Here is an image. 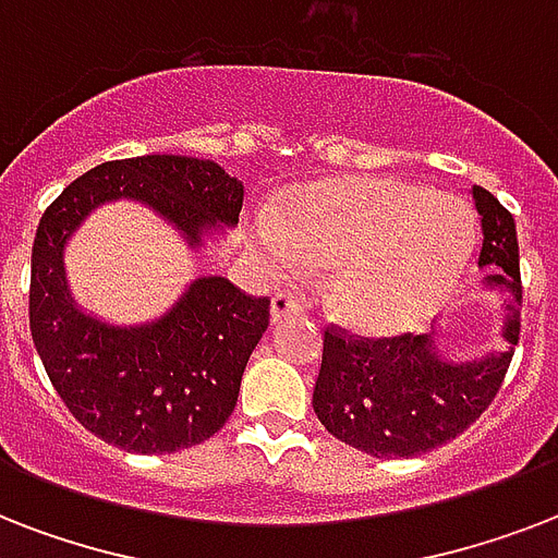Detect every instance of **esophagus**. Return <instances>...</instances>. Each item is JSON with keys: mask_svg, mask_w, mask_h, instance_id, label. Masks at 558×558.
Masks as SVG:
<instances>
[{"mask_svg": "<svg viewBox=\"0 0 558 558\" xmlns=\"http://www.w3.org/2000/svg\"><path fill=\"white\" fill-rule=\"evenodd\" d=\"M298 315H304L301 301H295L289 292H275L271 295V322H289V318H298Z\"/></svg>", "mask_w": 558, "mask_h": 558, "instance_id": "obj_1", "label": "esophagus"}]
</instances>
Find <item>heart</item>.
Masks as SVG:
<instances>
[{
  "label": "heart",
  "instance_id": "b5f03b06",
  "mask_svg": "<svg viewBox=\"0 0 558 558\" xmlns=\"http://www.w3.org/2000/svg\"><path fill=\"white\" fill-rule=\"evenodd\" d=\"M271 266L330 269L332 313L353 330L393 332L449 295L475 248L460 199L385 177H344L292 191L260 228Z\"/></svg>",
  "mask_w": 558,
  "mask_h": 558
}]
</instances>
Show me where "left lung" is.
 <instances>
[{
  "instance_id": "obj_1",
  "label": "left lung",
  "mask_w": 558,
  "mask_h": 558,
  "mask_svg": "<svg viewBox=\"0 0 558 558\" xmlns=\"http://www.w3.org/2000/svg\"><path fill=\"white\" fill-rule=\"evenodd\" d=\"M484 243L477 266L489 287L507 295L504 339L512 348L521 332L519 240L512 214L481 185L472 187ZM512 348L481 362L454 365L434 353L432 336L365 339L330 324L315 381L313 408L322 425L373 458H414L463 434L501 390Z\"/></svg>"
}]
</instances>
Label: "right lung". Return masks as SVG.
I'll use <instances>...</instances> for the list:
<instances>
[{"mask_svg": "<svg viewBox=\"0 0 558 558\" xmlns=\"http://www.w3.org/2000/svg\"><path fill=\"white\" fill-rule=\"evenodd\" d=\"M243 193V182L214 161L138 156L92 168L46 208L31 248V339L86 432L138 454H170L214 437L234 411L248 356L269 327V298L245 295L226 278H199L161 322L109 327L72 304L65 240L95 205L126 196L199 243L214 222L234 226Z\"/></svg>", "mask_w": 558, "mask_h": 558, "instance_id": "1", "label": "right lung"}]
</instances>
